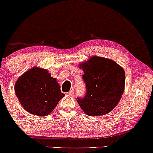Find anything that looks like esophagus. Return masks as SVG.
<instances>
[{"mask_svg":"<svg viewBox=\"0 0 153 153\" xmlns=\"http://www.w3.org/2000/svg\"><path fill=\"white\" fill-rule=\"evenodd\" d=\"M74 93H75L74 90H71V91H70L68 93V94L69 95H74Z\"/></svg>","mask_w":153,"mask_h":153,"instance_id":"34e87169","label":"esophagus"}]
</instances>
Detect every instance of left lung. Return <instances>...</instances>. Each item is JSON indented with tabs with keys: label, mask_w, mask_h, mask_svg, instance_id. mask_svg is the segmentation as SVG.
Returning <instances> with one entry per match:
<instances>
[{
	"label": "left lung",
	"mask_w": 153,
	"mask_h": 153,
	"mask_svg": "<svg viewBox=\"0 0 153 153\" xmlns=\"http://www.w3.org/2000/svg\"><path fill=\"white\" fill-rule=\"evenodd\" d=\"M79 68L86 85V94L77 98L79 105L89 116H98L112 111L120 100L125 89L126 73L111 59L91 57Z\"/></svg>",
	"instance_id": "1"
}]
</instances>
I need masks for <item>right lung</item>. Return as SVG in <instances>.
Masks as SVG:
<instances>
[{"mask_svg": "<svg viewBox=\"0 0 153 153\" xmlns=\"http://www.w3.org/2000/svg\"><path fill=\"white\" fill-rule=\"evenodd\" d=\"M15 93L26 111L46 116L65 96L56 79L45 69L34 67L23 73L15 84Z\"/></svg>", "mask_w": 153, "mask_h": 153, "instance_id": "add662e5", "label": "right lung"}]
</instances>
